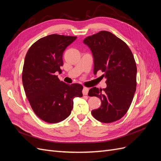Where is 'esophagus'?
<instances>
[{
  "instance_id": "obj_1",
  "label": "esophagus",
  "mask_w": 161,
  "mask_h": 161,
  "mask_svg": "<svg viewBox=\"0 0 161 161\" xmlns=\"http://www.w3.org/2000/svg\"><path fill=\"white\" fill-rule=\"evenodd\" d=\"M88 92H89V89L86 88V87H84L83 89H82V94L84 95H86L88 94Z\"/></svg>"
}]
</instances>
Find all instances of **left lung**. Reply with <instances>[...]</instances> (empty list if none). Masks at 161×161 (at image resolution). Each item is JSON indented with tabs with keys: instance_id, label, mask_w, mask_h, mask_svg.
Segmentation results:
<instances>
[{
	"instance_id": "1",
	"label": "left lung",
	"mask_w": 161,
	"mask_h": 161,
	"mask_svg": "<svg viewBox=\"0 0 161 161\" xmlns=\"http://www.w3.org/2000/svg\"><path fill=\"white\" fill-rule=\"evenodd\" d=\"M84 43L88 46L94 58V75L104 74L107 87H92L89 96L99 97L101 105L92 110L94 118L103 123L119 120L127 113L136 89V64L126 43L107 31H101L86 37Z\"/></svg>"
}]
</instances>
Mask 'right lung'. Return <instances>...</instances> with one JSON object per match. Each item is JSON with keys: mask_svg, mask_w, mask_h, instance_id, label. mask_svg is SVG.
<instances>
[{"mask_svg": "<svg viewBox=\"0 0 161 161\" xmlns=\"http://www.w3.org/2000/svg\"><path fill=\"white\" fill-rule=\"evenodd\" d=\"M76 39L52 34L36 42L26 53L22 72L24 90L34 113L47 123L68 118L73 99L82 97L81 85L66 84L55 75L62 72L63 53Z\"/></svg>", "mask_w": 161, "mask_h": 161, "instance_id": "1", "label": "right lung"}]
</instances>
